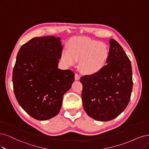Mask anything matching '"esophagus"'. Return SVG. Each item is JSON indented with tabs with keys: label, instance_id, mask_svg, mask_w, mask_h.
Returning <instances> with one entry per match:
<instances>
[{
	"label": "esophagus",
	"instance_id": "esophagus-1",
	"mask_svg": "<svg viewBox=\"0 0 149 149\" xmlns=\"http://www.w3.org/2000/svg\"><path fill=\"white\" fill-rule=\"evenodd\" d=\"M80 79V76L77 74H75V80H79Z\"/></svg>",
	"mask_w": 149,
	"mask_h": 149
}]
</instances>
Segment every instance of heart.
Here are the masks:
<instances>
[{
    "label": "heart",
    "instance_id": "1",
    "mask_svg": "<svg viewBox=\"0 0 149 149\" xmlns=\"http://www.w3.org/2000/svg\"><path fill=\"white\" fill-rule=\"evenodd\" d=\"M69 49L62 52V60L68 66L74 65L79 60V69L88 75L100 72L109 57L107 44L90 38H77L69 44Z\"/></svg>",
    "mask_w": 149,
    "mask_h": 149
}]
</instances>
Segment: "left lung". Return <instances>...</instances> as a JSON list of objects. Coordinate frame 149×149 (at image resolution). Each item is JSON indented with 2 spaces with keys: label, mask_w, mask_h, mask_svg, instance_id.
Returning <instances> with one entry per match:
<instances>
[{
  "label": "left lung",
  "mask_w": 149,
  "mask_h": 149,
  "mask_svg": "<svg viewBox=\"0 0 149 149\" xmlns=\"http://www.w3.org/2000/svg\"><path fill=\"white\" fill-rule=\"evenodd\" d=\"M109 43L106 65L98 72L80 79L85 111L91 118L101 122L113 120L125 111L133 89L128 57L116 40L110 38Z\"/></svg>",
  "instance_id": "1"
}]
</instances>
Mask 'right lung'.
Returning a JSON list of instances; mask_svg holds the SVG:
<instances>
[{
  "label": "right lung",
  "instance_id": "right-lung-1",
  "mask_svg": "<svg viewBox=\"0 0 149 149\" xmlns=\"http://www.w3.org/2000/svg\"><path fill=\"white\" fill-rule=\"evenodd\" d=\"M60 37L32 38L16 56L12 81L19 106L31 117L47 120L56 116L63 95L72 86L75 74L58 68L63 47Z\"/></svg>",
  "mask_w": 149,
  "mask_h": 149
}]
</instances>
